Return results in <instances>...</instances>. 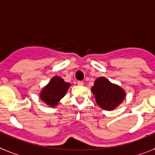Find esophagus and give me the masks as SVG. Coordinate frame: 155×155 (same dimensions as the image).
<instances>
[{
  "instance_id": "1",
  "label": "esophagus",
  "mask_w": 155,
  "mask_h": 155,
  "mask_svg": "<svg viewBox=\"0 0 155 155\" xmlns=\"http://www.w3.org/2000/svg\"><path fill=\"white\" fill-rule=\"evenodd\" d=\"M78 85H84V82H83L82 81H78Z\"/></svg>"
}]
</instances>
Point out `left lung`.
Instances as JSON below:
<instances>
[{
    "label": "left lung",
    "instance_id": "left-lung-1",
    "mask_svg": "<svg viewBox=\"0 0 155 155\" xmlns=\"http://www.w3.org/2000/svg\"><path fill=\"white\" fill-rule=\"evenodd\" d=\"M92 92L98 105L105 110L114 109L122 103L126 96L124 89L112 84L104 77L95 81Z\"/></svg>",
    "mask_w": 155,
    "mask_h": 155
}]
</instances>
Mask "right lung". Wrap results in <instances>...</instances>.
Listing matches in <instances>:
<instances>
[{
    "label": "right lung",
    "instance_id": "right-lung-1",
    "mask_svg": "<svg viewBox=\"0 0 155 155\" xmlns=\"http://www.w3.org/2000/svg\"><path fill=\"white\" fill-rule=\"evenodd\" d=\"M70 85V83L65 82L60 77H54L41 92V100L48 105L55 106L65 96Z\"/></svg>",
    "mask_w": 155,
    "mask_h": 155
}]
</instances>
